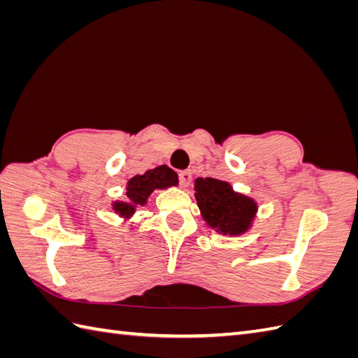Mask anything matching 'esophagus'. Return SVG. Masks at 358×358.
<instances>
[{"label":"esophagus","instance_id":"34e87169","mask_svg":"<svg viewBox=\"0 0 358 358\" xmlns=\"http://www.w3.org/2000/svg\"><path fill=\"white\" fill-rule=\"evenodd\" d=\"M178 180H180V185L183 187H187L189 183L192 181V171L191 169H186V171H180L178 173Z\"/></svg>","mask_w":358,"mask_h":358}]
</instances>
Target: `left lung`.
Returning a JSON list of instances; mask_svg holds the SVG:
<instances>
[{"mask_svg": "<svg viewBox=\"0 0 358 358\" xmlns=\"http://www.w3.org/2000/svg\"><path fill=\"white\" fill-rule=\"evenodd\" d=\"M195 196L204 220L223 234L245 232L254 218L257 206L245 195L235 194L227 181L196 178Z\"/></svg>", "mask_w": 358, "mask_h": 358, "instance_id": "left-lung-1", "label": "left lung"}]
</instances>
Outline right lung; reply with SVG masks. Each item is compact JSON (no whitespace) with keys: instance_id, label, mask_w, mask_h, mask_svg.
<instances>
[{"instance_id":"right-lung-1","label":"right lung","mask_w":358,"mask_h":358,"mask_svg":"<svg viewBox=\"0 0 358 358\" xmlns=\"http://www.w3.org/2000/svg\"><path fill=\"white\" fill-rule=\"evenodd\" d=\"M177 183V173L164 164L155 167V169L146 171L143 175H135L134 178L129 180L126 192L129 203H115L113 209L118 210L121 215H131L135 210V206H138V204L141 206V204L146 203V199L154 189H163Z\"/></svg>"}]
</instances>
